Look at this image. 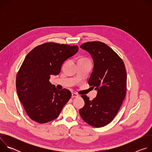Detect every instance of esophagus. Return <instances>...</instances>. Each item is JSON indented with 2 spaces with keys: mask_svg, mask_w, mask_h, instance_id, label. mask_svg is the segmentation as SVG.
<instances>
[{
  "mask_svg": "<svg viewBox=\"0 0 152 152\" xmlns=\"http://www.w3.org/2000/svg\"><path fill=\"white\" fill-rule=\"evenodd\" d=\"M78 96H79V95H78L77 93H76L73 92V93H72V98L77 97H78Z\"/></svg>",
  "mask_w": 152,
  "mask_h": 152,
  "instance_id": "1",
  "label": "esophagus"
}]
</instances>
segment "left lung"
<instances>
[{
  "mask_svg": "<svg viewBox=\"0 0 152 152\" xmlns=\"http://www.w3.org/2000/svg\"><path fill=\"white\" fill-rule=\"evenodd\" d=\"M80 48L88 52L93 57L94 67L88 83L97 90L93 100L82 95L84 106L79 110L84 121L101 127L113 121L126 94L127 74L122 59L111 48L100 41H89Z\"/></svg>",
  "mask_w": 152,
  "mask_h": 152,
  "instance_id": "obj_1",
  "label": "left lung"
}]
</instances>
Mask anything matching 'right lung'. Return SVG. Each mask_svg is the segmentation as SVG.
<instances>
[{
	"label": "right lung",
	"instance_id": "obj_1",
	"mask_svg": "<svg viewBox=\"0 0 152 152\" xmlns=\"http://www.w3.org/2000/svg\"><path fill=\"white\" fill-rule=\"evenodd\" d=\"M77 46L53 42L34 48L26 56L17 73V93L32 120L46 123L56 118L72 96L67 89L57 90L49 81L58 75L62 63L76 54Z\"/></svg>",
	"mask_w": 152,
	"mask_h": 152
}]
</instances>
